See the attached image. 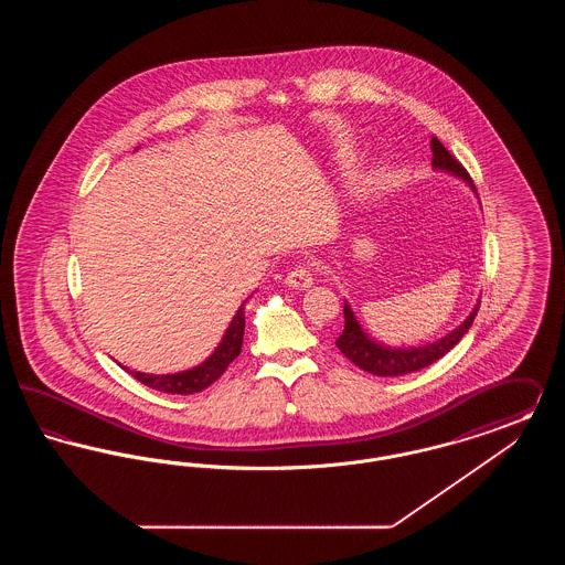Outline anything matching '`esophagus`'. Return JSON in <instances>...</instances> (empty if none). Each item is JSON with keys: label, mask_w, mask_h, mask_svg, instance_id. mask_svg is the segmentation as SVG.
<instances>
[{"label": "esophagus", "mask_w": 565, "mask_h": 565, "mask_svg": "<svg viewBox=\"0 0 565 565\" xmlns=\"http://www.w3.org/2000/svg\"><path fill=\"white\" fill-rule=\"evenodd\" d=\"M286 286L292 288V290H307V288L313 286V275L307 267H296L295 270L288 273Z\"/></svg>", "instance_id": "esophagus-1"}]
</instances>
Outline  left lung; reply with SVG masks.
I'll use <instances>...</instances> for the list:
<instances>
[{
  "mask_svg": "<svg viewBox=\"0 0 565 565\" xmlns=\"http://www.w3.org/2000/svg\"><path fill=\"white\" fill-rule=\"evenodd\" d=\"M431 169L440 171V173H449L454 178H459L468 189L477 194V189L470 180V175L466 173V169L449 154V150L436 139L431 137ZM479 199V194H477ZM481 300H477V305L472 307L470 316L454 328L449 334L440 337L438 341H431L426 345H417V348H392L385 345L381 341H376L375 337H371L364 326L358 320V316L351 309L350 300H345L343 307V316H345V328L341 332V337L337 339V348L345 358H350L351 362L376 376H401L422 371L426 366L434 364L436 360H440L445 353L456 348L461 341V337L470 330V326L477 318Z\"/></svg>",
  "mask_w": 565,
  "mask_h": 565,
  "instance_id": "left-lung-1",
  "label": "left lung"
}]
</instances>
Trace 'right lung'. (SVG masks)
Instances as JSON below:
<instances>
[{
    "instance_id": "add662e5",
    "label": "right lung",
    "mask_w": 565,
    "mask_h": 565,
    "mask_svg": "<svg viewBox=\"0 0 565 565\" xmlns=\"http://www.w3.org/2000/svg\"><path fill=\"white\" fill-rule=\"evenodd\" d=\"M139 148H135L137 152ZM245 302L243 300L242 307L237 309V313L233 316V320L228 323V328L224 330L220 343L215 345V350L196 366L180 371V373H167V375H152V373H139V371H131L127 366H122L129 375H134L137 381H141L143 385L159 390L164 394H194L201 392L205 387H210L215 379L224 375V371L228 369V364L239 355L243 345V330H245Z\"/></svg>"
}]
</instances>
